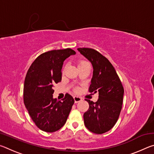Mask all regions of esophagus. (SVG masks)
I'll list each match as a JSON object with an SVG mask.
<instances>
[{
	"label": "esophagus",
	"instance_id": "obj_1",
	"mask_svg": "<svg viewBox=\"0 0 154 154\" xmlns=\"http://www.w3.org/2000/svg\"><path fill=\"white\" fill-rule=\"evenodd\" d=\"M73 98H74V100H75V103H79V102H80V101L82 100V98L80 97V96H75Z\"/></svg>",
	"mask_w": 154,
	"mask_h": 154
}]
</instances>
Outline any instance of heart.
Listing matches in <instances>:
<instances>
[{"mask_svg": "<svg viewBox=\"0 0 154 154\" xmlns=\"http://www.w3.org/2000/svg\"><path fill=\"white\" fill-rule=\"evenodd\" d=\"M85 63H88V62H85V61H81V62H79V64H78V66H79V65H81V64H85Z\"/></svg>", "mask_w": 154, "mask_h": 154, "instance_id": "b5f03b06", "label": "heart"}]
</instances>
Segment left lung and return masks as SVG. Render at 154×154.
I'll return each mask as SVG.
<instances>
[{
	"mask_svg": "<svg viewBox=\"0 0 154 154\" xmlns=\"http://www.w3.org/2000/svg\"><path fill=\"white\" fill-rule=\"evenodd\" d=\"M81 54L92 64L93 76L90 92H98L96 103L85 99L89 109L83 114L84 124L95 134L110 130L116 124L123 103L124 88L113 65L95 49L78 48Z\"/></svg>",
	"mask_w": 154,
	"mask_h": 154,
	"instance_id": "obj_1",
	"label": "left lung"
}]
</instances>
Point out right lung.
Returning <instances> with one entry per match:
<instances>
[{
    "instance_id": "obj_1",
    "label": "right lung",
    "mask_w": 154,
    "mask_h": 154,
    "mask_svg": "<svg viewBox=\"0 0 154 154\" xmlns=\"http://www.w3.org/2000/svg\"><path fill=\"white\" fill-rule=\"evenodd\" d=\"M75 54L70 48L47 51L36 58L27 72L24 103L32 121L43 131L54 132L60 129L75 103L69 94L62 101L54 98L53 88L61 82L64 61Z\"/></svg>"
}]
</instances>
